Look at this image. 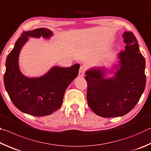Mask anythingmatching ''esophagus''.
<instances>
[{"instance_id":"1","label":"esophagus","mask_w":151,"mask_h":151,"mask_svg":"<svg viewBox=\"0 0 151 151\" xmlns=\"http://www.w3.org/2000/svg\"><path fill=\"white\" fill-rule=\"evenodd\" d=\"M86 70V68L85 65H81L80 68V71H79V76H83L84 73H85V71Z\"/></svg>"}]
</instances>
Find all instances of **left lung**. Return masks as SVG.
I'll return each instance as SVG.
<instances>
[{"mask_svg":"<svg viewBox=\"0 0 151 151\" xmlns=\"http://www.w3.org/2000/svg\"><path fill=\"white\" fill-rule=\"evenodd\" d=\"M125 50L118 55V64L111 70L105 67L86 71L87 100L89 107L102 117H121L133 109L146 86L145 59L131 32H124ZM115 69L116 71L114 70ZM113 73L112 78H105Z\"/></svg>","mask_w":151,"mask_h":151,"instance_id":"1","label":"left lung"}]
</instances>
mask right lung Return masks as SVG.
<instances>
[{
	"instance_id": "1",
	"label": "right lung",
	"mask_w": 151,
	"mask_h": 151,
	"mask_svg": "<svg viewBox=\"0 0 151 151\" xmlns=\"http://www.w3.org/2000/svg\"><path fill=\"white\" fill-rule=\"evenodd\" d=\"M52 35L46 28L24 32L6 58L5 89L15 107L26 114L42 117L58 110L62 105L66 89L78 75V63L70 68L52 67L39 78L26 77L20 71L18 58L28 37L48 39Z\"/></svg>"
}]
</instances>
